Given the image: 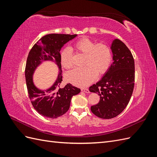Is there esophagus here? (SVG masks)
Wrapping results in <instances>:
<instances>
[{"instance_id":"esophagus-1","label":"esophagus","mask_w":157,"mask_h":157,"mask_svg":"<svg viewBox=\"0 0 157 157\" xmlns=\"http://www.w3.org/2000/svg\"><path fill=\"white\" fill-rule=\"evenodd\" d=\"M81 91H82V92H84L85 93H89L90 92L89 90L87 89V88H82L81 89Z\"/></svg>"}]
</instances>
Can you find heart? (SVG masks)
I'll return each instance as SVG.
<instances>
[{
	"instance_id": "1",
	"label": "heart",
	"mask_w": 157,
	"mask_h": 157,
	"mask_svg": "<svg viewBox=\"0 0 157 157\" xmlns=\"http://www.w3.org/2000/svg\"><path fill=\"white\" fill-rule=\"evenodd\" d=\"M75 48L86 54L83 67H76L65 75L67 81L75 86H87L96 78L97 75L105 73L111 63L112 54L109 47L104 44H96L88 38H82L76 42ZM73 51L66 47L60 54V61L63 67L69 68L73 65Z\"/></svg>"
}]
</instances>
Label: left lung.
I'll return each instance as SVG.
<instances>
[{
	"instance_id": "8db88e82",
	"label": "left lung",
	"mask_w": 157,
	"mask_h": 157,
	"mask_svg": "<svg viewBox=\"0 0 157 157\" xmlns=\"http://www.w3.org/2000/svg\"><path fill=\"white\" fill-rule=\"evenodd\" d=\"M113 62L103 77L90 86L98 93L99 102L91 107L95 115L110 119L119 115L130 101L134 86V59L130 50L121 40L115 39L110 45Z\"/></svg>"
}]
</instances>
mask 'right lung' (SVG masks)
<instances>
[{"label":"right lung","instance_id":"obj_1","mask_svg":"<svg viewBox=\"0 0 157 157\" xmlns=\"http://www.w3.org/2000/svg\"><path fill=\"white\" fill-rule=\"evenodd\" d=\"M77 35L49 34L42 36L33 46L28 55L25 71L28 94L32 105L40 115L56 118L62 116L70 107L71 98L80 92V90L68 83L60 87L62 81L60 51L61 48ZM53 63L59 69L55 82L48 89H40L34 84L33 75L43 63Z\"/></svg>","mask_w":157,"mask_h":157}]
</instances>
